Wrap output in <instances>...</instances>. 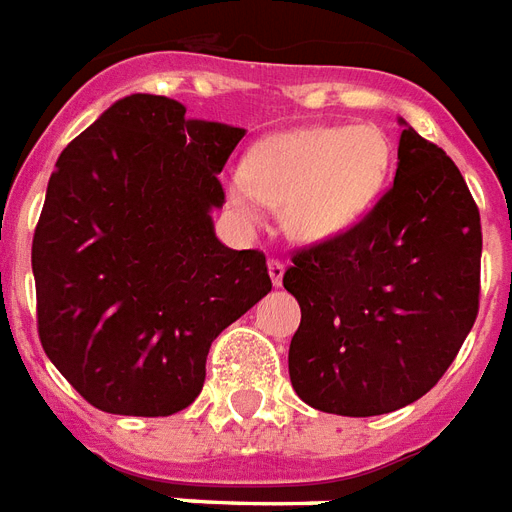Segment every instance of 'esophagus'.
Segmentation results:
<instances>
[{
  "mask_svg": "<svg viewBox=\"0 0 512 512\" xmlns=\"http://www.w3.org/2000/svg\"><path fill=\"white\" fill-rule=\"evenodd\" d=\"M268 273H271L273 287H282V279H284V263H282V260L271 257V260H268Z\"/></svg>",
  "mask_w": 512,
  "mask_h": 512,
  "instance_id": "esophagus-1",
  "label": "esophagus"
}]
</instances>
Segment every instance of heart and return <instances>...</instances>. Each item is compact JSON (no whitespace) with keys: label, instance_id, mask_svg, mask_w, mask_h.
<instances>
[{"label":"heart","instance_id":"b5f03b06","mask_svg":"<svg viewBox=\"0 0 512 512\" xmlns=\"http://www.w3.org/2000/svg\"><path fill=\"white\" fill-rule=\"evenodd\" d=\"M392 166V144L376 126L306 128L257 144L230 204L255 222L260 204L279 206L287 236L319 244L354 228L373 209Z\"/></svg>","mask_w":512,"mask_h":512}]
</instances>
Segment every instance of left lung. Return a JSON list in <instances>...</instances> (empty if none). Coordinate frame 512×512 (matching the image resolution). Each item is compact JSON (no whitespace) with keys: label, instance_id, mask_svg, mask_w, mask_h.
I'll return each instance as SVG.
<instances>
[{"label":"left lung","instance_id":"obj_1","mask_svg":"<svg viewBox=\"0 0 512 512\" xmlns=\"http://www.w3.org/2000/svg\"><path fill=\"white\" fill-rule=\"evenodd\" d=\"M395 182L354 228L300 249L290 381L303 403L381 416L438 384L473 330L481 214L456 163L405 120Z\"/></svg>","mask_w":512,"mask_h":512}]
</instances>
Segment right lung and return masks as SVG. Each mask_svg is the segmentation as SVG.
Instances as JSON below:
<instances>
[{
  "mask_svg": "<svg viewBox=\"0 0 512 512\" xmlns=\"http://www.w3.org/2000/svg\"><path fill=\"white\" fill-rule=\"evenodd\" d=\"M244 134L134 93L58 155L31 244L37 330L93 408H187L214 338L271 292L263 252L214 236L217 174Z\"/></svg>",
  "mask_w": 512,
  "mask_h": 512,
  "instance_id": "add662e5",
  "label": "right lung"
}]
</instances>
